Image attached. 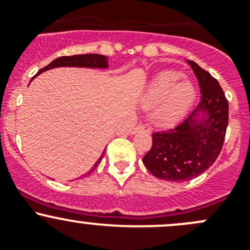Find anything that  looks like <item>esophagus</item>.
Wrapping results in <instances>:
<instances>
[{"mask_svg": "<svg viewBox=\"0 0 250 250\" xmlns=\"http://www.w3.org/2000/svg\"><path fill=\"white\" fill-rule=\"evenodd\" d=\"M145 128H146L145 125H143V124H138L135 128H133L132 132L133 133H135V132H140V131H143V130H145Z\"/></svg>", "mask_w": 250, "mask_h": 250, "instance_id": "obj_1", "label": "esophagus"}]
</instances>
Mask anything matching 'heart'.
I'll return each mask as SVG.
<instances>
[{"label":"heart","instance_id":"1","mask_svg":"<svg viewBox=\"0 0 250 250\" xmlns=\"http://www.w3.org/2000/svg\"><path fill=\"white\" fill-rule=\"evenodd\" d=\"M197 90L189 79L179 71L165 70L153 76L141 104L149 109V118L159 126L172 125L181 120L196 98Z\"/></svg>","mask_w":250,"mask_h":250}]
</instances>
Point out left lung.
I'll use <instances>...</instances> for the list:
<instances>
[{
	"label": "left lung",
	"mask_w": 250,
	"mask_h": 250,
	"mask_svg": "<svg viewBox=\"0 0 250 250\" xmlns=\"http://www.w3.org/2000/svg\"><path fill=\"white\" fill-rule=\"evenodd\" d=\"M201 88L198 105L180 124L152 135V148L142 162L150 174L172 182L188 181L214 164L229 124V102L216 79L187 61Z\"/></svg>",
	"instance_id": "8db88e82"
}]
</instances>
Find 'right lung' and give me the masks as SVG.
Instances as JSON below:
<instances>
[{
  "mask_svg": "<svg viewBox=\"0 0 250 250\" xmlns=\"http://www.w3.org/2000/svg\"><path fill=\"white\" fill-rule=\"evenodd\" d=\"M59 66H79V68H101L105 69L108 68V58L102 54H78V56H65V57H59V58L54 59L53 62L48 64L47 66L42 68L41 70H39V73L35 76H38L39 74L43 73V71L49 70V69L53 68H59ZM34 76V78H35ZM33 78V79H34ZM105 150V149H104ZM104 150L101 154V157L98 158L97 162L95 163V165L92 167V169L88 172H86L85 175L91 174L93 170L97 167V165L100 164L101 160H102L103 155H104Z\"/></svg>",
  "mask_w": 250,
  "mask_h": 250,
  "instance_id": "obj_1",
  "label": "right lung"
}]
</instances>
